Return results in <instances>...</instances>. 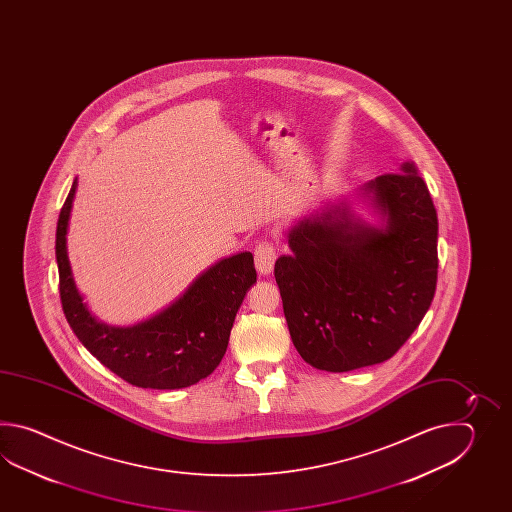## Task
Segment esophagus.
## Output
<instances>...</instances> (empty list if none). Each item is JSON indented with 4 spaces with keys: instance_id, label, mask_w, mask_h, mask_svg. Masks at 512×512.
I'll return each instance as SVG.
<instances>
[{
    "instance_id": "34e87169",
    "label": "esophagus",
    "mask_w": 512,
    "mask_h": 512,
    "mask_svg": "<svg viewBox=\"0 0 512 512\" xmlns=\"http://www.w3.org/2000/svg\"><path fill=\"white\" fill-rule=\"evenodd\" d=\"M254 261L260 274H271L276 261V247L271 241H260L254 249Z\"/></svg>"
}]
</instances>
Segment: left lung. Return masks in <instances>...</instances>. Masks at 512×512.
Returning a JSON list of instances; mask_svg holds the SVG:
<instances>
[{
  "label": "left lung",
  "instance_id": "left-lung-1",
  "mask_svg": "<svg viewBox=\"0 0 512 512\" xmlns=\"http://www.w3.org/2000/svg\"><path fill=\"white\" fill-rule=\"evenodd\" d=\"M364 192L386 218L364 227L346 207L304 219L274 278L294 348L318 370L351 371L392 359L421 324L437 283V214L414 163Z\"/></svg>",
  "mask_w": 512,
  "mask_h": 512
}]
</instances>
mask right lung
<instances>
[{
  "label": "right lung",
  "mask_w": 512,
  "mask_h": 512,
  "mask_svg": "<svg viewBox=\"0 0 512 512\" xmlns=\"http://www.w3.org/2000/svg\"><path fill=\"white\" fill-rule=\"evenodd\" d=\"M77 181L56 225L60 300L69 326L87 351L120 379L139 388L179 390L216 370L229 346L230 329L256 269L251 252H240L203 272L175 304L133 327H109L89 315L67 258V221Z\"/></svg>",
  "instance_id": "obj_1"
}]
</instances>
